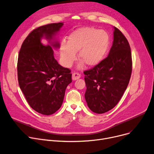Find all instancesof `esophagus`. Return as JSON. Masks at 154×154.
Segmentation results:
<instances>
[{"label": "esophagus", "instance_id": "obj_1", "mask_svg": "<svg viewBox=\"0 0 154 154\" xmlns=\"http://www.w3.org/2000/svg\"><path fill=\"white\" fill-rule=\"evenodd\" d=\"M81 78V75L79 73H73V75H72V79H73V80H76V79H78L79 78Z\"/></svg>", "mask_w": 154, "mask_h": 154}]
</instances>
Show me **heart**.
<instances>
[{"instance_id": "1", "label": "heart", "mask_w": 154, "mask_h": 154, "mask_svg": "<svg viewBox=\"0 0 154 154\" xmlns=\"http://www.w3.org/2000/svg\"><path fill=\"white\" fill-rule=\"evenodd\" d=\"M109 46V36L104 30L94 27H82L72 32L67 43L61 42L60 53L62 62L66 67L71 66L76 60V53L81 61L88 66H94L104 58Z\"/></svg>"}]
</instances>
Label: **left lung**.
<instances>
[{"instance_id": "left-lung-1", "label": "left lung", "mask_w": 154, "mask_h": 154, "mask_svg": "<svg viewBox=\"0 0 154 154\" xmlns=\"http://www.w3.org/2000/svg\"><path fill=\"white\" fill-rule=\"evenodd\" d=\"M114 29L109 55L84 72L85 99L89 109L97 114L106 112L117 105L128 86L132 73L129 43L118 29L114 26Z\"/></svg>"}]
</instances>
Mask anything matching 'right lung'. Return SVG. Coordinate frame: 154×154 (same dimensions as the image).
I'll list each match as a JSON object with an SVG mask.
<instances>
[{"label": "right lung", "instance_id": "add662e5", "mask_svg": "<svg viewBox=\"0 0 154 154\" xmlns=\"http://www.w3.org/2000/svg\"><path fill=\"white\" fill-rule=\"evenodd\" d=\"M63 25L54 23L34 29L23 41L18 57L19 86L32 109L44 115H51L60 109L66 88L72 81L70 69L58 64L52 49L60 47L58 41L51 40ZM42 38L50 45H43Z\"/></svg>", "mask_w": 154, "mask_h": 154}]
</instances>
